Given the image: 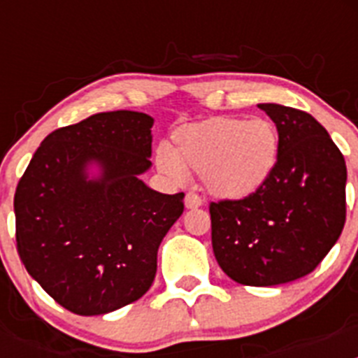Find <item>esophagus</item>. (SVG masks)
<instances>
[{
	"label": "esophagus",
	"instance_id": "obj_1",
	"mask_svg": "<svg viewBox=\"0 0 358 358\" xmlns=\"http://www.w3.org/2000/svg\"><path fill=\"white\" fill-rule=\"evenodd\" d=\"M185 206L188 208V210H194V208L202 206V199L199 197L197 194H186V197H185Z\"/></svg>",
	"mask_w": 358,
	"mask_h": 358
}]
</instances>
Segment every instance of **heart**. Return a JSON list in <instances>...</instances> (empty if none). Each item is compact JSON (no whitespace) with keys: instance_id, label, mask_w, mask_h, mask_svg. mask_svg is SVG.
Returning <instances> with one entry per match:
<instances>
[{"instance_id":"heart-1","label":"heart","mask_w":358,"mask_h":358,"mask_svg":"<svg viewBox=\"0 0 358 358\" xmlns=\"http://www.w3.org/2000/svg\"><path fill=\"white\" fill-rule=\"evenodd\" d=\"M280 159V134L273 122L215 116L179 127L170 152L161 148L156 164L161 172L181 177L202 176L215 197L238 201L252 195L273 177Z\"/></svg>"}]
</instances>
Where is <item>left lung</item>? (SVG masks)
Masks as SVG:
<instances>
[{
  "mask_svg": "<svg viewBox=\"0 0 358 358\" xmlns=\"http://www.w3.org/2000/svg\"><path fill=\"white\" fill-rule=\"evenodd\" d=\"M258 107L276 123L278 166L249 197L211 202V243L231 280L273 287L312 273L339 240L346 163L314 116L278 103Z\"/></svg>",
  "mask_w": 358,
  "mask_h": 358,
  "instance_id": "obj_1",
  "label": "left lung"
}]
</instances>
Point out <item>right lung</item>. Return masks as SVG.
<instances>
[{"label": "right lung", "mask_w": 358, "mask_h": 358, "mask_svg": "<svg viewBox=\"0 0 358 358\" xmlns=\"http://www.w3.org/2000/svg\"><path fill=\"white\" fill-rule=\"evenodd\" d=\"M154 118L98 113L43 140L14 195L15 242L28 274L66 310L100 315L140 299L156 278L157 249L185 210L159 194L150 169ZM94 160L103 173L90 180Z\"/></svg>", "instance_id": "right-lung-1"}]
</instances>
